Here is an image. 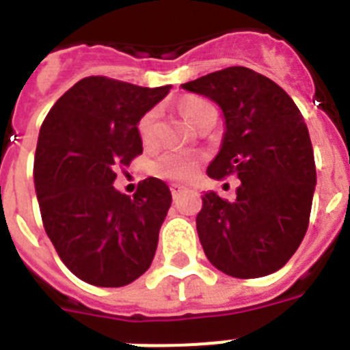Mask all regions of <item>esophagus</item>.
<instances>
[{"label": "esophagus", "mask_w": 350, "mask_h": 350, "mask_svg": "<svg viewBox=\"0 0 350 350\" xmlns=\"http://www.w3.org/2000/svg\"><path fill=\"white\" fill-rule=\"evenodd\" d=\"M183 190H185V187H181V185H178V183L170 185V194H172V198H174V200H178V198H180V194L183 192Z\"/></svg>", "instance_id": "1"}]
</instances>
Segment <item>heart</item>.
Segmentation results:
<instances>
[{"instance_id":"obj_1","label":"heart","mask_w":350,"mask_h":350,"mask_svg":"<svg viewBox=\"0 0 350 350\" xmlns=\"http://www.w3.org/2000/svg\"><path fill=\"white\" fill-rule=\"evenodd\" d=\"M210 111H214V107L203 98H189V100H185L181 104V115L185 116V120L189 122L190 126L194 127H198V124L203 120L204 115H208ZM156 118H158L156 111H149L138 122V135H140L142 142L146 146L154 142ZM198 165H200V156L194 154V152H174L172 150V152L161 154L152 163V170L160 178L183 181L189 180L190 176L194 174Z\"/></svg>"}]
</instances>
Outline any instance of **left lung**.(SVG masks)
Wrapping results in <instances>:
<instances>
[{"label":"left lung","mask_w":350,"mask_h":350,"mask_svg":"<svg viewBox=\"0 0 350 350\" xmlns=\"http://www.w3.org/2000/svg\"><path fill=\"white\" fill-rule=\"evenodd\" d=\"M181 88L223 111V142L206 174L241 180L234 203L212 190L203 196L196 226L204 255L230 277L273 273L308 232L317 185L302 113L278 84L244 66L224 68Z\"/></svg>","instance_id":"left-lung-1"}]
</instances>
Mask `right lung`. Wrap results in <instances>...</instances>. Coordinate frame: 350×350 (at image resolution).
<instances>
[{
	"mask_svg": "<svg viewBox=\"0 0 350 350\" xmlns=\"http://www.w3.org/2000/svg\"><path fill=\"white\" fill-rule=\"evenodd\" d=\"M169 90L86 77L42 122L33 161L42 224L62 262L84 282L127 286L154 258L172 203L169 187L147 178L129 198L113 183L116 167L144 150L138 122Z\"/></svg>",
	"mask_w": 350,
	"mask_h": 350,
	"instance_id": "right-lung-1",
	"label": "right lung"
}]
</instances>
